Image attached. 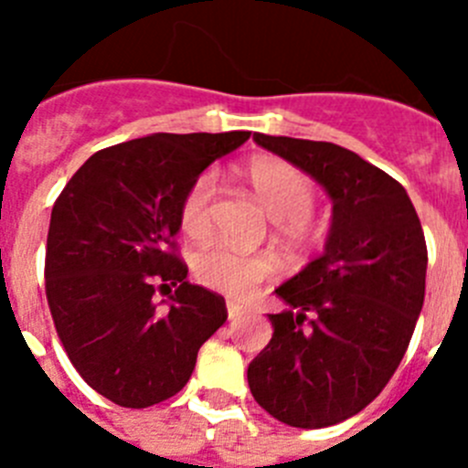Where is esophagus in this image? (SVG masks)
Returning <instances> with one entry per match:
<instances>
[{"label":"esophagus","mask_w":468,"mask_h":468,"mask_svg":"<svg viewBox=\"0 0 468 468\" xmlns=\"http://www.w3.org/2000/svg\"><path fill=\"white\" fill-rule=\"evenodd\" d=\"M241 316H246V309L241 304H237V302H227V318L229 321H239Z\"/></svg>","instance_id":"esophagus-1"}]
</instances>
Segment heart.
<instances>
[{
	"label": "heart",
	"instance_id": "b5f03b06",
	"mask_svg": "<svg viewBox=\"0 0 468 468\" xmlns=\"http://www.w3.org/2000/svg\"><path fill=\"white\" fill-rule=\"evenodd\" d=\"M246 177L267 215L279 225L285 237L302 239L314 210L316 192L300 168L281 159L260 156L246 166ZM218 192V177L213 171L189 185L180 206V225L189 237L201 239L210 229V208ZM276 270L274 258L258 253L248 255L231 246H208L194 260V274L206 288L225 292L237 300L253 295Z\"/></svg>",
	"mask_w": 468,
	"mask_h": 468
}]
</instances>
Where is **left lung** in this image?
Listing matches in <instances>:
<instances>
[{
  "mask_svg": "<svg viewBox=\"0 0 468 468\" xmlns=\"http://www.w3.org/2000/svg\"><path fill=\"white\" fill-rule=\"evenodd\" d=\"M333 201L324 253L276 288L270 345L248 366L264 410L297 429L333 427L379 396L424 304L427 243L410 197L356 152L255 133Z\"/></svg>",
  "mask_w": 468,
  "mask_h": 468,
  "instance_id": "1",
  "label": "left lung"
}]
</instances>
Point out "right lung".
Masks as SVG:
<instances>
[{
    "instance_id": "add662e5",
    "label": "right lung",
    "mask_w": 468,
    "mask_h": 468,
    "mask_svg": "<svg viewBox=\"0 0 468 468\" xmlns=\"http://www.w3.org/2000/svg\"><path fill=\"white\" fill-rule=\"evenodd\" d=\"M248 138L229 131L128 140L86 159L58 197L48 309L77 373L112 403L150 408L176 396L201 345L227 321L225 297L189 283L171 250L189 185ZM156 290L172 293L166 308Z\"/></svg>"
}]
</instances>
